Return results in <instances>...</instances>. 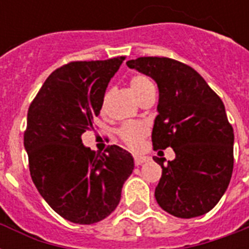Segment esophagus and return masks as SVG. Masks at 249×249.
Returning <instances> with one entry per match:
<instances>
[{
  "mask_svg": "<svg viewBox=\"0 0 249 249\" xmlns=\"http://www.w3.org/2000/svg\"><path fill=\"white\" fill-rule=\"evenodd\" d=\"M147 160H148L147 156H141V155L134 156V164H136V165H141V164L146 163Z\"/></svg>",
  "mask_w": 249,
  "mask_h": 249,
  "instance_id": "1",
  "label": "esophagus"
}]
</instances>
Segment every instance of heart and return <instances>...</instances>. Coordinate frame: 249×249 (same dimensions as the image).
<instances>
[{"instance_id":"obj_1","label":"heart","mask_w":249,"mask_h":249,"mask_svg":"<svg viewBox=\"0 0 249 249\" xmlns=\"http://www.w3.org/2000/svg\"><path fill=\"white\" fill-rule=\"evenodd\" d=\"M129 89L138 102L146 98L150 94L155 93V86L150 77L146 75H134L129 79ZM107 95V94H106ZM147 136V128L142 123H128L121 126L119 130V137L123 143L130 150H140L143 144L144 137Z\"/></svg>"}]
</instances>
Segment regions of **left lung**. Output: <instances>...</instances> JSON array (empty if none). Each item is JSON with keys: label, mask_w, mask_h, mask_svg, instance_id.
<instances>
[{"label": "left lung", "mask_w": 249, "mask_h": 249, "mask_svg": "<svg viewBox=\"0 0 249 249\" xmlns=\"http://www.w3.org/2000/svg\"><path fill=\"white\" fill-rule=\"evenodd\" d=\"M129 68L150 76L159 88L154 150L172 147L176 159L161 166L158 204L172 216L193 218L220 201L234 168V130L224 102L193 67L165 56H141Z\"/></svg>", "instance_id": "left-lung-1"}]
</instances>
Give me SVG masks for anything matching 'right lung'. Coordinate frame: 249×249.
<instances>
[{
  "instance_id": "obj_1",
  "label": "right lung",
  "mask_w": 249,
  "mask_h": 249,
  "mask_svg": "<svg viewBox=\"0 0 249 249\" xmlns=\"http://www.w3.org/2000/svg\"><path fill=\"white\" fill-rule=\"evenodd\" d=\"M125 56L77 60L56 68L29 105L24 147L29 173L46 203L73 224L99 222L115 211L132 155L108 146L103 154L83 144L94 130L106 88Z\"/></svg>"
}]
</instances>
